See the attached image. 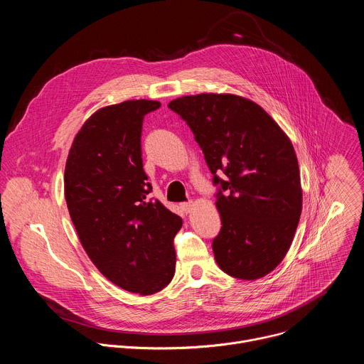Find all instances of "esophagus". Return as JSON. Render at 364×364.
<instances>
[{
	"label": "esophagus",
	"instance_id": "1",
	"mask_svg": "<svg viewBox=\"0 0 364 364\" xmlns=\"http://www.w3.org/2000/svg\"><path fill=\"white\" fill-rule=\"evenodd\" d=\"M180 207H181V210L184 213H190L191 212V207H193V203L191 201H186V203H181Z\"/></svg>",
	"mask_w": 364,
	"mask_h": 364
}]
</instances>
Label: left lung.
Returning a JSON list of instances; mask_svg holds the SVG:
<instances>
[{
  "mask_svg": "<svg viewBox=\"0 0 364 364\" xmlns=\"http://www.w3.org/2000/svg\"><path fill=\"white\" fill-rule=\"evenodd\" d=\"M168 108L193 131L218 186V265L239 279L268 275L287 255L302 209L289 138L261 107L236 95L183 96Z\"/></svg>",
  "mask_w": 364,
  "mask_h": 364,
  "instance_id": "1",
  "label": "left lung"
}]
</instances>
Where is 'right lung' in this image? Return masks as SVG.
I'll return each instance as SVG.
<instances>
[{
    "mask_svg": "<svg viewBox=\"0 0 364 364\" xmlns=\"http://www.w3.org/2000/svg\"><path fill=\"white\" fill-rule=\"evenodd\" d=\"M160 107L139 99L99 109L77 132L65 170L68 209L90 261L111 282L141 295L171 282L183 225L148 197L152 187L142 168V121Z\"/></svg>",
    "mask_w": 364,
    "mask_h": 364,
    "instance_id": "1",
    "label": "right lung"
}]
</instances>
